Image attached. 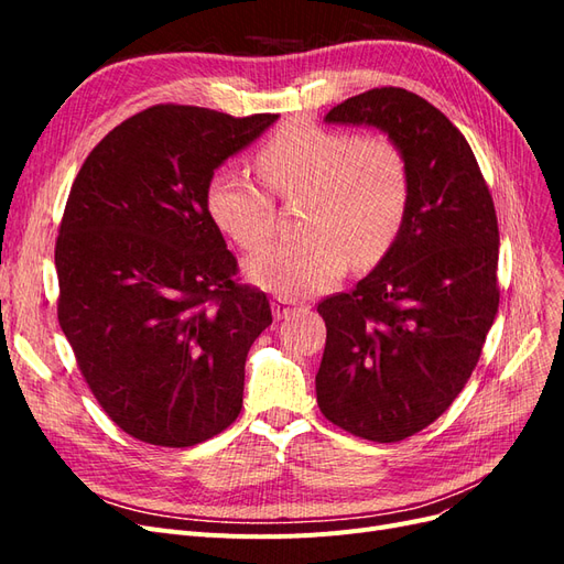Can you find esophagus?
<instances>
[{"label": "esophagus", "instance_id": "34e87169", "mask_svg": "<svg viewBox=\"0 0 564 564\" xmlns=\"http://www.w3.org/2000/svg\"><path fill=\"white\" fill-rule=\"evenodd\" d=\"M294 311H296V305L289 303L286 299L272 301V315H275V319H286Z\"/></svg>", "mask_w": 564, "mask_h": 564}]
</instances>
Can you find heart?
I'll use <instances>...</instances> for the list:
<instances>
[{
	"mask_svg": "<svg viewBox=\"0 0 564 564\" xmlns=\"http://www.w3.org/2000/svg\"><path fill=\"white\" fill-rule=\"evenodd\" d=\"M256 166L270 191L305 195L301 226L308 235L270 242L247 261V275L282 299H303L334 286L348 268L377 263L392 247L409 204V166L388 135H362L289 122L259 150ZM216 226L245 249L272 232L275 204L265 187L232 166L207 183Z\"/></svg>",
	"mask_w": 564,
	"mask_h": 564,
	"instance_id": "heart-1",
	"label": "heart"
}]
</instances>
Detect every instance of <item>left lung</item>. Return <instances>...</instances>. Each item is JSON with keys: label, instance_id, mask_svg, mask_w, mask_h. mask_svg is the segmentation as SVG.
I'll use <instances>...</instances> for the list:
<instances>
[{"label": "left lung", "instance_id": "obj_1", "mask_svg": "<svg viewBox=\"0 0 564 564\" xmlns=\"http://www.w3.org/2000/svg\"><path fill=\"white\" fill-rule=\"evenodd\" d=\"M324 122L383 131L409 166L395 242L350 294L317 305L322 414L357 437L398 442L445 412L480 360L499 311L497 212L464 133L425 98L371 89Z\"/></svg>", "mask_w": 564, "mask_h": 564}]
</instances>
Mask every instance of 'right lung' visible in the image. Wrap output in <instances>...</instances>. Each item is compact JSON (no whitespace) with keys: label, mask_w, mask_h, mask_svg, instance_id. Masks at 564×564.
Returning a JSON list of instances; mask_svg holds the SVG:
<instances>
[{"label":"right lung","mask_w":564,"mask_h":564,"mask_svg":"<svg viewBox=\"0 0 564 564\" xmlns=\"http://www.w3.org/2000/svg\"><path fill=\"white\" fill-rule=\"evenodd\" d=\"M278 115L155 106L82 164L56 242L58 322L98 404L131 437L193 447L242 409L272 322L207 209V183Z\"/></svg>","instance_id":"right-lung-1"}]
</instances>
